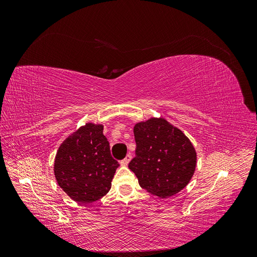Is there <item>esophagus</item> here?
<instances>
[{"label":"esophagus","mask_w":257,"mask_h":257,"mask_svg":"<svg viewBox=\"0 0 257 257\" xmlns=\"http://www.w3.org/2000/svg\"><path fill=\"white\" fill-rule=\"evenodd\" d=\"M131 160H132V155H131V154H127L126 157L124 158V159L120 162V164H121L122 166H126V165L128 164V163H130Z\"/></svg>","instance_id":"34e87169"}]
</instances>
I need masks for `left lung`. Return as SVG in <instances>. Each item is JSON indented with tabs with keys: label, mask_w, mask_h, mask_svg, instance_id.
Here are the masks:
<instances>
[{
	"label": "left lung",
	"mask_w": 257,
	"mask_h": 257,
	"mask_svg": "<svg viewBox=\"0 0 257 257\" xmlns=\"http://www.w3.org/2000/svg\"><path fill=\"white\" fill-rule=\"evenodd\" d=\"M134 136L135 158L128 168L139 185L163 198L184 189L196 167V152L190 139L162 118L137 123Z\"/></svg>",
	"instance_id": "left-lung-1"
}]
</instances>
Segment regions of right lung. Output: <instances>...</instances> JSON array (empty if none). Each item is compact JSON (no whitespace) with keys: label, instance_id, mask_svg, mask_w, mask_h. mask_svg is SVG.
Returning <instances> with one entry per match:
<instances>
[{"label":"right lung","instance_id":"1","mask_svg":"<svg viewBox=\"0 0 257 257\" xmlns=\"http://www.w3.org/2000/svg\"><path fill=\"white\" fill-rule=\"evenodd\" d=\"M118 166L103 134V125L88 123L60 146L54 160V175L69 197L89 204L109 192Z\"/></svg>","mask_w":257,"mask_h":257}]
</instances>
